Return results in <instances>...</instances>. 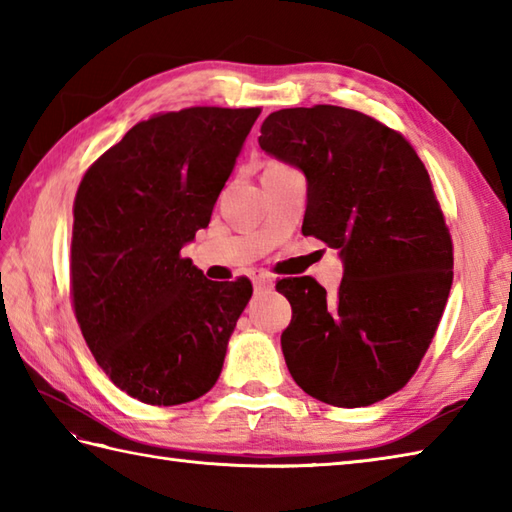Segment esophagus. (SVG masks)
Wrapping results in <instances>:
<instances>
[{"mask_svg":"<svg viewBox=\"0 0 512 512\" xmlns=\"http://www.w3.org/2000/svg\"><path fill=\"white\" fill-rule=\"evenodd\" d=\"M250 279H253V284H255V288H270L275 284V279H273V275H268V273H264V270H255L253 275H250Z\"/></svg>","mask_w":512,"mask_h":512,"instance_id":"1","label":"esophagus"}]
</instances>
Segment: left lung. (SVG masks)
<instances>
[{
  "label": "left lung",
  "instance_id": "1",
  "mask_svg": "<svg viewBox=\"0 0 512 512\" xmlns=\"http://www.w3.org/2000/svg\"><path fill=\"white\" fill-rule=\"evenodd\" d=\"M259 147L306 173L303 235L339 248L336 295L312 277L277 281L292 306L281 350L295 383L334 407H367L409 383L453 284V239L416 149L336 105L270 114Z\"/></svg>",
  "mask_w": 512,
  "mask_h": 512
}]
</instances>
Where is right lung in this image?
Segmentation results:
<instances>
[{
  "label": "right lung",
  "mask_w": 512,
  "mask_h": 512,
  "mask_svg": "<svg viewBox=\"0 0 512 512\" xmlns=\"http://www.w3.org/2000/svg\"><path fill=\"white\" fill-rule=\"evenodd\" d=\"M262 107H187L136 123L96 158L72 206L70 297L96 363L147 405L209 391L253 284H215L182 257Z\"/></svg>",
  "instance_id": "add662e5"
}]
</instances>
